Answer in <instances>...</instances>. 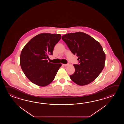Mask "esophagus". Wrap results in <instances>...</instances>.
<instances>
[{
  "label": "esophagus",
  "instance_id": "34e87169",
  "mask_svg": "<svg viewBox=\"0 0 124 124\" xmlns=\"http://www.w3.org/2000/svg\"><path fill=\"white\" fill-rule=\"evenodd\" d=\"M62 65H63V66H69L68 64H62Z\"/></svg>",
  "mask_w": 124,
  "mask_h": 124
}]
</instances>
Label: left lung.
<instances>
[{"mask_svg": "<svg viewBox=\"0 0 124 124\" xmlns=\"http://www.w3.org/2000/svg\"><path fill=\"white\" fill-rule=\"evenodd\" d=\"M62 39L78 57L80 64H74L75 72L70 76L71 80L81 86L94 81L105 66V53L99 42L81 32L64 34Z\"/></svg>", "mask_w": 124, "mask_h": 124, "instance_id": "8db88e82", "label": "left lung"}]
</instances>
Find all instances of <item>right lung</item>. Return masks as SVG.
<instances>
[{
  "instance_id": "obj_1",
  "label": "right lung",
  "mask_w": 124,
  "mask_h": 124,
  "mask_svg": "<svg viewBox=\"0 0 124 124\" xmlns=\"http://www.w3.org/2000/svg\"><path fill=\"white\" fill-rule=\"evenodd\" d=\"M61 38L60 34L43 33L33 38L21 51L20 66L29 80L39 86H46L53 81L61 63L48 62L55 45Z\"/></svg>"
}]
</instances>
